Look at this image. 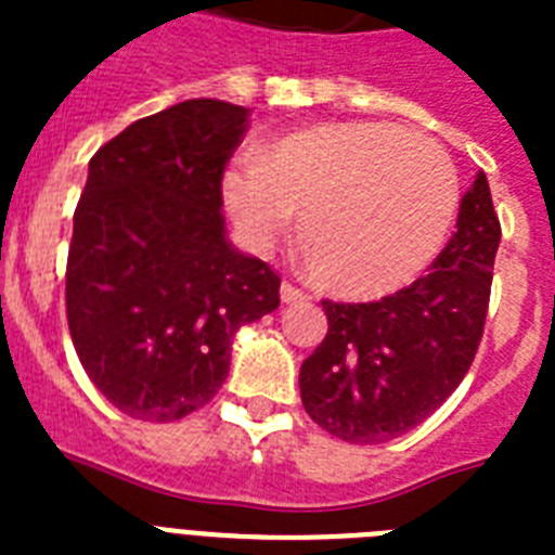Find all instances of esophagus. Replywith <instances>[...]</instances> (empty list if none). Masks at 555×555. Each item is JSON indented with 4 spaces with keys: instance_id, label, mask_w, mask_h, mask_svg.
I'll list each match as a JSON object with an SVG mask.
<instances>
[{
    "instance_id": "obj_1",
    "label": "esophagus",
    "mask_w": 555,
    "mask_h": 555,
    "mask_svg": "<svg viewBox=\"0 0 555 555\" xmlns=\"http://www.w3.org/2000/svg\"><path fill=\"white\" fill-rule=\"evenodd\" d=\"M279 296H282V302L285 305H294V302H302V299H308V294H305V291H299L296 285H291V282H282V287H279Z\"/></svg>"
}]
</instances>
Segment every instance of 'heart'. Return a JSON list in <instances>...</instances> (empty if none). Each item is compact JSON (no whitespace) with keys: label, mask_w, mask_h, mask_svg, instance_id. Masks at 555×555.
<instances>
[{"label":"heart","mask_w":555,"mask_h":555,"mask_svg":"<svg viewBox=\"0 0 555 555\" xmlns=\"http://www.w3.org/2000/svg\"><path fill=\"white\" fill-rule=\"evenodd\" d=\"M221 201L256 253L294 230L322 285L383 296L429 268L457 212V169L435 138L395 124L299 129L221 172Z\"/></svg>","instance_id":"b5f03b06"}]
</instances>
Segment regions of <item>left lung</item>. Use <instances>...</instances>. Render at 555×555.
<instances>
[{"mask_svg": "<svg viewBox=\"0 0 555 555\" xmlns=\"http://www.w3.org/2000/svg\"><path fill=\"white\" fill-rule=\"evenodd\" d=\"M501 224L478 172L426 276L379 302H322L328 334L299 369L313 423L348 443H386L423 423L469 371L490 305Z\"/></svg>", "mask_w": 555, "mask_h": 555, "instance_id": "obj_1", "label": "left lung"}]
</instances>
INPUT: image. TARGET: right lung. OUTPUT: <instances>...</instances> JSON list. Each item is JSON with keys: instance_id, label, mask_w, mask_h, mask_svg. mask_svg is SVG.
<instances>
[{"instance_id": "obj_1", "label": "right lung", "mask_w": 555, "mask_h": 555, "mask_svg": "<svg viewBox=\"0 0 555 555\" xmlns=\"http://www.w3.org/2000/svg\"><path fill=\"white\" fill-rule=\"evenodd\" d=\"M250 108L184 100L134 120L89 160L65 273L82 369L134 421L209 403L235 331L279 308V276L235 250L221 172Z\"/></svg>"}]
</instances>
